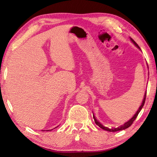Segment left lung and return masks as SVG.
<instances>
[{
  "mask_svg": "<svg viewBox=\"0 0 157 157\" xmlns=\"http://www.w3.org/2000/svg\"><path fill=\"white\" fill-rule=\"evenodd\" d=\"M130 39H131V41L133 42V43L134 44L135 46H136L137 48H139V49H140V47L139 46V45H138V44L136 43V42H135V41H134V39H132V38H130ZM146 94H147V93L145 92V96H144V99H143L142 104H141V105H140V107H139V110H138V111H137V112H136V113H135V115H134V116H133L132 118L131 119H130V120H129L128 122H127V123H124V124H123V125H121V126L118 127H116V128H111V129L107 128V127H104V126L102 125V124L100 123L99 122H98V121L96 120V118H95L94 115H93V118H94V121H95V124H96L98 127H100V128H102V129L106 130V131H108V132H112L121 131V130H123V129H127V128H128V127H129L130 126L132 125V123H133V122H134L135 120H136V118H137V116H138V115H139V112L140 111V110L142 109V108H143V105H144V104H145V102Z\"/></svg>",
  "mask_w": 157,
  "mask_h": 157,
  "instance_id": "obj_1",
  "label": "left lung"
}]
</instances>
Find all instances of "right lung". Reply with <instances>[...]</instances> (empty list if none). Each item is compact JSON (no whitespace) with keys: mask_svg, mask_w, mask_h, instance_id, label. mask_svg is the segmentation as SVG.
Here are the masks:
<instances>
[{"mask_svg":"<svg viewBox=\"0 0 157 157\" xmlns=\"http://www.w3.org/2000/svg\"><path fill=\"white\" fill-rule=\"evenodd\" d=\"M47 131H48V130H47Z\"/></svg>","mask_w":157,"mask_h":157,"instance_id":"1","label":"right lung"}]
</instances>
